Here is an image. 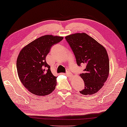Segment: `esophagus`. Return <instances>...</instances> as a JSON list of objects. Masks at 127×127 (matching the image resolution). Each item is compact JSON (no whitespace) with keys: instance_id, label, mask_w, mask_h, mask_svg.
<instances>
[{"instance_id":"obj_1","label":"esophagus","mask_w":127,"mask_h":127,"mask_svg":"<svg viewBox=\"0 0 127 127\" xmlns=\"http://www.w3.org/2000/svg\"><path fill=\"white\" fill-rule=\"evenodd\" d=\"M66 74H67L68 77H70V78H71L72 76V75L71 74V71H70L69 70H67V71H66Z\"/></svg>"}]
</instances>
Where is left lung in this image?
<instances>
[{
	"instance_id": "obj_1",
	"label": "left lung",
	"mask_w": 127,
	"mask_h": 127,
	"mask_svg": "<svg viewBox=\"0 0 127 127\" xmlns=\"http://www.w3.org/2000/svg\"><path fill=\"white\" fill-rule=\"evenodd\" d=\"M75 55L77 65L86 66L80 74L84 82V95L97 93L107 80L109 60L106 49L86 33H76L65 37Z\"/></svg>"
}]
</instances>
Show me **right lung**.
I'll return each mask as SVG.
<instances>
[{
    "label": "right lung",
    "instance_id": "obj_1",
    "mask_svg": "<svg viewBox=\"0 0 127 127\" xmlns=\"http://www.w3.org/2000/svg\"><path fill=\"white\" fill-rule=\"evenodd\" d=\"M63 37L47 35L35 39L22 48L17 60L18 77L24 87L32 94L43 96L56 88L57 77L51 71L45 58L53 45Z\"/></svg>",
    "mask_w": 127,
    "mask_h": 127
}]
</instances>
